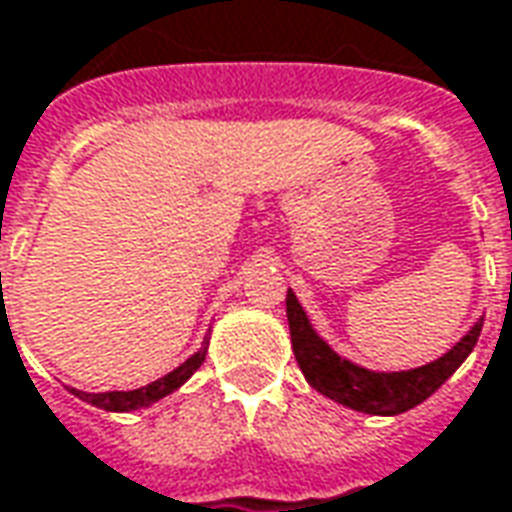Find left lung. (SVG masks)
I'll return each instance as SVG.
<instances>
[{"label":"left lung","mask_w":512,"mask_h":512,"mask_svg":"<svg viewBox=\"0 0 512 512\" xmlns=\"http://www.w3.org/2000/svg\"><path fill=\"white\" fill-rule=\"evenodd\" d=\"M285 314H288V328H291V347H294V356L305 381L330 401L364 412V415L381 417L409 412L417 403L434 395L457 373L462 361L471 356L476 339L482 333V319H479L474 328L440 358H434L423 367H412V370L381 373V370H367L361 364H353L350 358L339 356L319 336L311 316L291 288L285 294Z\"/></svg>","instance_id":"left-lung-1"}]
</instances>
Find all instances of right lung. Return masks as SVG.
Segmentation results:
<instances>
[{
	"label": "right lung",
	"mask_w": 512,
	"mask_h": 512,
	"mask_svg": "<svg viewBox=\"0 0 512 512\" xmlns=\"http://www.w3.org/2000/svg\"><path fill=\"white\" fill-rule=\"evenodd\" d=\"M207 347H210V342L204 339V344L198 347L196 353L187 358V361H182L176 370H170L168 375L156 378V381L145 384V387L114 389V392H83V389H72V395H78L81 401L92 403L97 409H106V412H137V409H148V406H154L162 398L173 395L176 389H182L193 378V373H196L198 367L204 364V358H207Z\"/></svg>",
	"instance_id": "add662e5"
}]
</instances>
